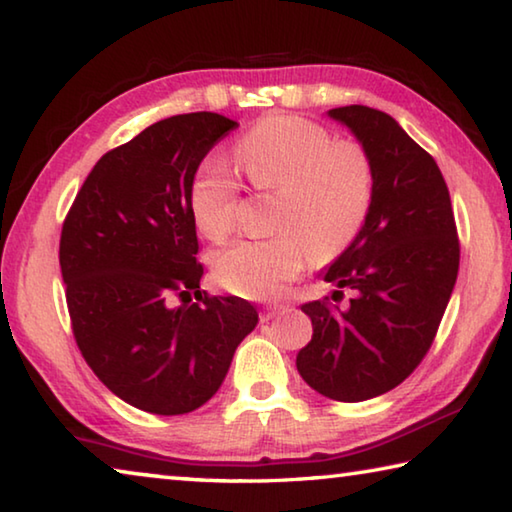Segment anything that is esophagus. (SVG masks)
Segmentation results:
<instances>
[{"mask_svg":"<svg viewBox=\"0 0 512 512\" xmlns=\"http://www.w3.org/2000/svg\"><path fill=\"white\" fill-rule=\"evenodd\" d=\"M282 309H284V305H280V302H273V305H266L264 311H262V320H271L275 314H280Z\"/></svg>","mask_w":512,"mask_h":512,"instance_id":"1","label":"esophagus"}]
</instances>
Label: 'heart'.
Wrapping results in <instances>:
<instances>
[{
  "mask_svg": "<svg viewBox=\"0 0 512 512\" xmlns=\"http://www.w3.org/2000/svg\"><path fill=\"white\" fill-rule=\"evenodd\" d=\"M235 155L248 183L275 192L271 239H241L214 257L221 287L244 298H271L302 273L309 250L316 262L339 257L363 228L372 205L366 151L334 140L316 121L268 115L239 137ZM239 183L228 164L205 160L189 187V212L207 239L232 228Z\"/></svg>",
  "mask_w": 512,
  "mask_h": 512,
  "instance_id": "1",
  "label": "heart"
}]
</instances>
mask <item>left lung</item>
I'll use <instances>...</instances> for the list:
<instances>
[{
  "instance_id": "1",
  "label": "left lung",
  "mask_w": 512,
  "mask_h": 512,
  "mask_svg": "<svg viewBox=\"0 0 512 512\" xmlns=\"http://www.w3.org/2000/svg\"><path fill=\"white\" fill-rule=\"evenodd\" d=\"M327 115L357 137L375 185L357 239L325 271L327 282L352 291L350 305L339 309L327 298L302 305L314 334L296 366L329 400L363 402L400 386L429 352L461 246L443 173L391 115L368 106Z\"/></svg>"
}]
</instances>
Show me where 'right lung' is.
Returning a JSON list of instances; mask_svg holds the SVG:
<instances>
[{
    "mask_svg": "<svg viewBox=\"0 0 512 512\" xmlns=\"http://www.w3.org/2000/svg\"><path fill=\"white\" fill-rule=\"evenodd\" d=\"M235 126L189 112L144 128L94 164L65 216L60 271L76 345L135 409L203 406L259 320L248 300L201 291L189 212L198 164Z\"/></svg>",
    "mask_w": 512,
    "mask_h": 512,
    "instance_id": "obj_1",
    "label": "right lung"
}]
</instances>
